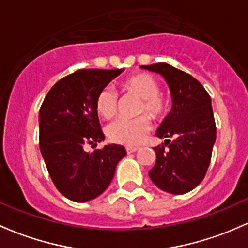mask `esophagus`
Here are the masks:
<instances>
[{
  "instance_id": "1",
  "label": "esophagus",
  "mask_w": 248,
  "mask_h": 248,
  "mask_svg": "<svg viewBox=\"0 0 248 248\" xmlns=\"http://www.w3.org/2000/svg\"><path fill=\"white\" fill-rule=\"evenodd\" d=\"M138 150H139V147H138V146H126V151H127V153L137 152Z\"/></svg>"
}]
</instances>
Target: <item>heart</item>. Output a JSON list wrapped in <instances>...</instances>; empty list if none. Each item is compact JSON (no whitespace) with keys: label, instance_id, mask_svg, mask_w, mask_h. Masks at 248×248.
Listing matches in <instances>:
<instances>
[{"label":"heart","instance_id":"1","mask_svg":"<svg viewBox=\"0 0 248 248\" xmlns=\"http://www.w3.org/2000/svg\"><path fill=\"white\" fill-rule=\"evenodd\" d=\"M122 88L132 95L141 98L140 113L152 117H160L168 111L169 101L159 93L160 85L155 77L148 74H137L127 78ZM117 95L111 88L100 91L96 100L97 113L104 119H110L117 111ZM151 129V120L146 115L135 119H116L107 127V135L111 141L124 145H138L144 140Z\"/></svg>","mask_w":248,"mask_h":248}]
</instances>
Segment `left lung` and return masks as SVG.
Instances as JSON below:
<instances>
[{
  "mask_svg": "<svg viewBox=\"0 0 248 248\" xmlns=\"http://www.w3.org/2000/svg\"><path fill=\"white\" fill-rule=\"evenodd\" d=\"M140 67L165 79L172 100L170 113L155 133L168 148H153L157 160L148 174L163 191L186 194L203 181L212 159L216 140L212 100L199 80L166 62Z\"/></svg>",
  "mask_w": 248,
  "mask_h": 248,
  "instance_id": "left-lung-1",
  "label": "left lung"
}]
</instances>
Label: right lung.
I'll list each match as a JSON object with an SVG mask.
<instances>
[{
  "label": "right lung",
  "instance_id": "obj_1",
  "mask_svg": "<svg viewBox=\"0 0 248 248\" xmlns=\"http://www.w3.org/2000/svg\"><path fill=\"white\" fill-rule=\"evenodd\" d=\"M124 69L78 70L56 83L39 111L40 151L52 181L66 199L88 202L109 186L124 146L108 144L85 152V144L104 140L96 100Z\"/></svg>",
  "mask_w": 248,
  "mask_h": 248
}]
</instances>
